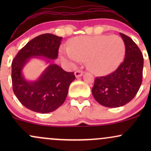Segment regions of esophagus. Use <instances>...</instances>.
<instances>
[{"instance_id": "obj_1", "label": "esophagus", "mask_w": 151, "mask_h": 151, "mask_svg": "<svg viewBox=\"0 0 151 151\" xmlns=\"http://www.w3.org/2000/svg\"><path fill=\"white\" fill-rule=\"evenodd\" d=\"M82 74H83V72L81 70H77L75 72H74V75H75V77L77 78L81 77Z\"/></svg>"}]
</instances>
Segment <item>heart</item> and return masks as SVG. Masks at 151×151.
Masks as SVG:
<instances>
[{"label": "heart", "mask_w": 151, "mask_h": 151, "mask_svg": "<svg viewBox=\"0 0 151 151\" xmlns=\"http://www.w3.org/2000/svg\"><path fill=\"white\" fill-rule=\"evenodd\" d=\"M125 54V44L118 35L79 36L71 39L67 49L60 51L62 58L72 65L86 60L88 70L97 75L114 72Z\"/></svg>", "instance_id": "1"}]
</instances>
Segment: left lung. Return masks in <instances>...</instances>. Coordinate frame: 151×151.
I'll use <instances>...</instances> for the list:
<instances>
[{"label":"left lung","mask_w":151,"mask_h":151,"mask_svg":"<svg viewBox=\"0 0 151 151\" xmlns=\"http://www.w3.org/2000/svg\"><path fill=\"white\" fill-rule=\"evenodd\" d=\"M126 47L125 58L117 70L104 77H96L92 94L106 107L123 106L134 98L142 83L143 54L133 40L120 33Z\"/></svg>","instance_id":"left-lung-1"}]
</instances>
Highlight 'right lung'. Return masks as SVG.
Masks as SVG:
<instances>
[{
	"label": "right lung",
	"mask_w": 151,
	"mask_h": 151,
	"mask_svg": "<svg viewBox=\"0 0 151 151\" xmlns=\"http://www.w3.org/2000/svg\"><path fill=\"white\" fill-rule=\"evenodd\" d=\"M62 39L52 34L40 35L27 42L12 62L13 91L19 101L32 111L47 114L56 110L63 104L75 79L74 72H66L50 60L58 58ZM32 58H42L50 65L37 81H27L22 70Z\"/></svg>",
	"instance_id": "obj_1"
}]
</instances>
